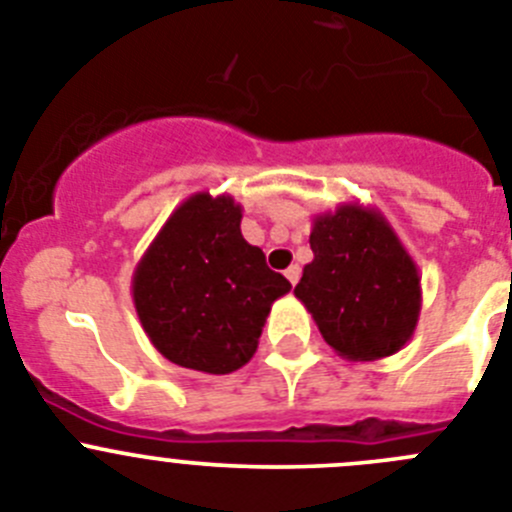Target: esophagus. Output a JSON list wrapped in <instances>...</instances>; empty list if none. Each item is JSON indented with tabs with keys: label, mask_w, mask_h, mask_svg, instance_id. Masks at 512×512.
I'll return each mask as SVG.
<instances>
[{
	"label": "esophagus",
	"mask_w": 512,
	"mask_h": 512,
	"mask_svg": "<svg viewBox=\"0 0 512 512\" xmlns=\"http://www.w3.org/2000/svg\"><path fill=\"white\" fill-rule=\"evenodd\" d=\"M299 274H302V271H299V266H297V264L289 266V269L284 271V276H287L289 284H292V287H294V284H297V281H299Z\"/></svg>",
	"instance_id": "obj_1"
}]
</instances>
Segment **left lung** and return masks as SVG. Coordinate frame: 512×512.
Returning a JSON list of instances; mask_svg holds the SVG:
<instances>
[{
  "instance_id": "left-lung-1",
  "label": "left lung",
  "mask_w": 512,
  "mask_h": 512,
  "mask_svg": "<svg viewBox=\"0 0 512 512\" xmlns=\"http://www.w3.org/2000/svg\"><path fill=\"white\" fill-rule=\"evenodd\" d=\"M314 259L294 287L340 358L381 360L411 340L421 276L381 210L342 203L312 218Z\"/></svg>"
}]
</instances>
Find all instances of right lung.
<instances>
[{
  "mask_svg": "<svg viewBox=\"0 0 512 512\" xmlns=\"http://www.w3.org/2000/svg\"><path fill=\"white\" fill-rule=\"evenodd\" d=\"M231 195L195 192L175 208L131 276L149 342L175 365L210 375L243 368L271 304L292 289L243 238Z\"/></svg>",
  "mask_w": 512,
  "mask_h": 512,
  "instance_id": "obj_1",
  "label": "right lung"
}]
</instances>
